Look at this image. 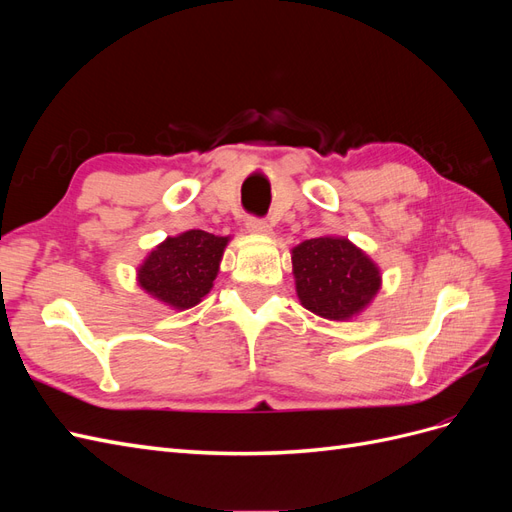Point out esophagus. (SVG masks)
<instances>
[{"label": "esophagus", "mask_w": 512, "mask_h": 512, "mask_svg": "<svg viewBox=\"0 0 512 512\" xmlns=\"http://www.w3.org/2000/svg\"><path fill=\"white\" fill-rule=\"evenodd\" d=\"M245 228L252 232V235H271V226L267 220L262 218H247Z\"/></svg>", "instance_id": "obj_1"}]
</instances>
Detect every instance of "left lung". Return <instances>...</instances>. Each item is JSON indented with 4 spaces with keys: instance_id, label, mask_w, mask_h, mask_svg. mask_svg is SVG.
Returning <instances> with one entry per match:
<instances>
[{
    "instance_id": "8db88e82",
    "label": "left lung",
    "mask_w": 512,
    "mask_h": 512,
    "mask_svg": "<svg viewBox=\"0 0 512 512\" xmlns=\"http://www.w3.org/2000/svg\"><path fill=\"white\" fill-rule=\"evenodd\" d=\"M299 301L327 320H350L376 297L382 275L374 260L344 237H318L292 250Z\"/></svg>"
}]
</instances>
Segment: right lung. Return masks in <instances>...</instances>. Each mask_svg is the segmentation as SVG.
<instances>
[{
  "mask_svg": "<svg viewBox=\"0 0 512 512\" xmlns=\"http://www.w3.org/2000/svg\"><path fill=\"white\" fill-rule=\"evenodd\" d=\"M228 241L205 230L168 237L138 267V286L179 312L190 309L213 288Z\"/></svg>",
  "mask_w": 512,
  "mask_h": 512,
  "instance_id": "1",
  "label": "right lung"
}]
</instances>
